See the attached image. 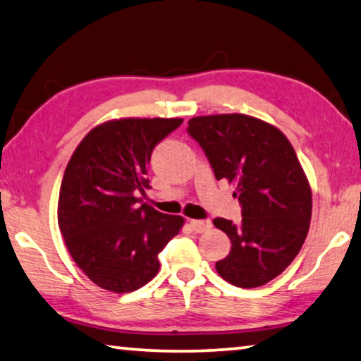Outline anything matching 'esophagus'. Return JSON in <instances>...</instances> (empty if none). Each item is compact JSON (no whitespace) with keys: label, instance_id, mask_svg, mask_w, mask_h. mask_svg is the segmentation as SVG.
<instances>
[{"label":"esophagus","instance_id":"34e87169","mask_svg":"<svg viewBox=\"0 0 361 361\" xmlns=\"http://www.w3.org/2000/svg\"><path fill=\"white\" fill-rule=\"evenodd\" d=\"M190 225H191V228H192V230H195V232H196V233H202V232H207V230L212 227L211 220H191V222H190Z\"/></svg>","mask_w":361,"mask_h":361}]
</instances>
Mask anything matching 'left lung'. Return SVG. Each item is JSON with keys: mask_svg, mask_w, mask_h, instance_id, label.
<instances>
[{"mask_svg": "<svg viewBox=\"0 0 361 361\" xmlns=\"http://www.w3.org/2000/svg\"><path fill=\"white\" fill-rule=\"evenodd\" d=\"M188 133L241 204L240 224L214 219L232 241L215 269L236 287H261L290 266L308 235L313 197L303 166L281 129L243 113L191 118Z\"/></svg>", "mask_w": 361, "mask_h": 361, "instance_id": "8db88e82", "label": "left lung"}]
</instances>
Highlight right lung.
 Here are the masks:
<instances>
[{"instance_id":"1","label":"right lung","mask_w":361,"mask_h":361,"mask_svg":"<svg viewBox=\"0 0 361 361\" xmlns=\"http://www.w3.org/2000/svg\"><path fill=\"white\" fill-rule=\"evenodd\" d=\"M181 118H120L85 134L69 159L58 199V225L73 259L100 288L129 293L159 272V252L185 219L139 206L155 144Z\"/></svg>"}]
</instances>
